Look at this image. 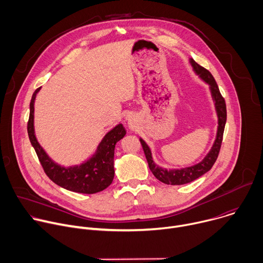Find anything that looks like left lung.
Here are the masks:
<instances>
[{"mask_svg": "<svg viewBox=\"0 0 263 263\" xmlns=\"http://www.w3.org/2000/svg\"><path fill=\"white\" fill-rule=\"evenodd\" d=\"M194 70L199 77L203 79L206 83L210 86L211 96L213 98V101L215 102V109L218 118V127H217V133H216V139L210 149V152L207 154V156L198 164L190 167H185L181 170H165L155 164L152 158L151 149L147 146V144L140 138V143L142 145L143 152L148 164L149 170L153 173V175L162 183L168 184V185H183L186 183H190L195 181L196 179L200 178L204 174H206L210 168L213 166L214 162L217 159L221 141H222V135L224 130V125H226L227 121V109H226V103H224V99L219 92L218 86L211 74V72L206 69L205 67L198 64L193 58L190 60Z\"/></svg>", "mask_w": 263, "mask_h": 263, "instance_id": "obj_1", "label": "left lung"}]
</instances>
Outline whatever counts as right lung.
Masks as SVG:
<instances>
[{"instance_id": "obj_1", "label": "right lung", "mask_w": 263, "mask_h": 263, "mask_svg": "<svg viewBox=\"0 0 263 263\" xmlns=\"http://www.w3.org/2000/svg\"><path fill=\"white\" fill-rule=\"evenodd\" d=\"M41 87L34 91L30 102V116L27 129L31 144L45 173L54 183L70 192L90 195L104 191L114 180L115 147L117 142L125 136V128L120 124L109 131L100 142L93 156L84 163L69 167L61 166L47 155L34 134V101Z\"/></svg>"}]
</instances>
